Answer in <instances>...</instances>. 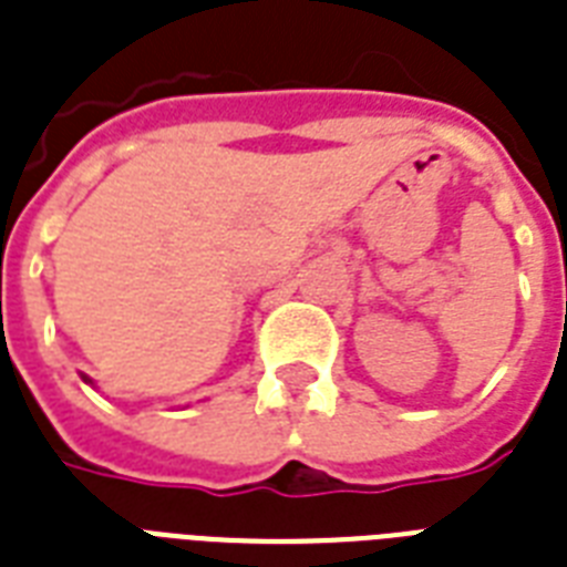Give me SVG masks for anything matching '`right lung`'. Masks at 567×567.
Here are the masks:
<instances>
[{"label": "right lung", "mask_w": 567, "mask_h": 567, "mask_svg": "<svg viewBox=\"0 0 567 567\" xmlns=\"http://www.w3.org/2000/svg\"><path fill=\"white\" fill-rule=\"evenodd\" d=\"M84 379V382H91V379H87V377H82Z\"/></svg>", "instance_id": "right-lung-1"}]
</instances>
